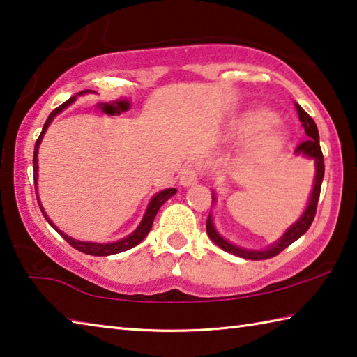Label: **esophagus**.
Masks as SVG:
<instances>
[{
  "label": "esophagus",
  "instance_id": "obj_1",
  "mask_svg": "<svg viewBox=\"0 0 357 357\" xmlns=\"http://www.w3.org/2000/svg\"><path fill=\"white\" fill-rule=\"evenodd\" d=\"M198 179H200V170H198L197 167L189 165V167H185L183 172H181L179 183L184 187H190L195 183H198Z\"/></svg>",
  "mask_w": 357,
  "mask_h": 357
}]
</instances>
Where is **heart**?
<instances>
[{
  "label": "heart",
  "instance_id": "heart-1",
  "mask_svg": "<svg viewBox=\"0 0 357 357\" xmlns=\"http://www.w3.org/2000/svg\"><path fill=\"white\" fill-rule=\"evenodd\" d=\"M277 121L275 114L268 108H253L245 112L234 124L233 132L238 137L258 136L253 138L250 151L257 155H268L279 151L285 143V135L279 129H271Z\"/></svg>",
  "mask_w": 357,
  "mask_h": 357
}]
</instances>
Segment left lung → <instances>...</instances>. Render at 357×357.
I'll list each match as a JSON object with an SVG mask.
<instances>
[{
	"label": "left lung",
	"instance_id": "obj_1",
	"mask_svg": "<svg viewBox=\"0 0 357 357\" xmlns=\"http://www.w3.org/2000/svg\"><path fill=\"white\" fill-rule=\"evenodd\" d=\"M296 112H298L299 121L302 123V126H304V130L309 138L296 146L294 154L309 157V159L315 162V170H317L315 181H313V190L310 193V200H309V204H307L304 214L299 217L298 222H294L293 225L287 229L285 234H283V236L277 241V243L271 244L266 250H247V249H243V247L233 245L231 243H228L227 239H223L220 234L217 233V229L214 228V223H213V219H211V213H209L208 220H206L208 236L225 252H229V253H233V255L245 258V259L273 258L275 255H279L282 250H285L289 244L294 243V241H298L302 234H304L307 229L310 228L313 219H315L317 204H318L319 192H321V183H323V176H324V157L321 153V146H319V135H318V128H317L315 121H313L309 114L304 112V108L298 104H296ZM213 202H215L214 193H213Z\"/></svg>",
	"mask_w": 357,
	"mask_h": 357
}]
</instances>
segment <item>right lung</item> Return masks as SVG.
Instances as JSON below:
<instances>
[{
  "label": "right lung",
  "mask_w": 357,
  "mask_h": 357,
  "mask_svg": "<svg viewBox=\"0 0 357 357\" xmlns=\"http://www.w3.org/2000/svg\"><path fill=\"white\" fill-rule=\"evenodd\" d=\"M75 99H77V96H72V98H70L69 100H66L63 105H59L58 108H55V110H53V112L50 113V116H48L47 121H45L44 128H42V132H40V135H39V138H38V142H36V144H34V157H33V165H34V167H33V168H34V185H36V187H38V151H39V144H40V142H42V137H44L45 130H47L48 126H50L53 118H55L58 113H61L66 107H69V105L72 104V102H75ZM174 193H176V189H165V190H162V192H159V193H155V195L153 197V200L149 202L146 213H144V215H143V220L140 222V225H138V228L135 229V231L132 233V234H129L128 238H124V239H121V241H116V243H108V244L84 243V241L72 239L70 236H68V234L63 233L61 229H58L56 225H53V222H52L50 219H48L47 214L44 213V208H42L39 198H38V203H39V208H40V211H42V214H44V217H45V220H47L48 223H50V225H52L53 228H55L56 231H58L59 234H61V236H63L66 241H68V243H69L72 247H74V249H77L78 252L86 253V255L107 257V255H113V253H119V252L129 250V249H132V247H135L137 244H140L142 241H143L144 238H146V234L149 233L151 227H153V222H154V217H155V214H157V211H159L162 204H164V203L168 200V198L173 197Z\"/></svg>",
  "instance_id": "1"
}]
</instances>
